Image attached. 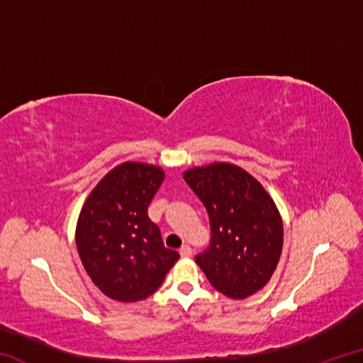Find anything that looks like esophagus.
I'll return each instance as SVG.
<instances>
[{
    "label": "esophagus",
    "instance_id": "esophagus-1",
    "mask_svg": "<svg viewBox=\"0 0 363 363\" xmlns=\"http://www.w3.org/2000/svg\"><path fill=\"white\" fill-rule=\"evenodd\" d=\"M179 255L182 257H190V256H192V248H190L189 245H182L181 250H179Z\"/></svg>",
    "mask_w": 363,
    "mask_h": 363
}]
</instances>
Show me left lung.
<instances>
[{"instance_id": "left-lung-1", "label": "left lung", "mask_w": 363, "mask_h": 363, "mask_svg": "<svg viewBox=\"0 0 363 363\" xmlns=\"http://www.w3.org/2000/svg\"><path fill=\"white\" fill-rule=\"evenodd\" d=\"M205 205L211 242L195 262L210 284L232 299L267 285L284 247V223L261 182L237 164L218 162L184 171Z\"/></svg>"}]
</instances>
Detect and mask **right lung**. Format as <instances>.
Returning a JSON list of instances; mask_svg holds the SVG:
<instances>
[{
	"label": "right lung",
	"mask_w": 363,
	"mask_h": 363,
	"mask_svg": "<svg viewBox=\"0 0 363 363\" xmlns=\"http://www.w3.org/2000/svg\"><path fill=\"white\" fill-rule=\"evenodd\" d=\"M164 179L149 163L125 162L97 182L79 211L75 242L93 284L121 303L158 290L179 253L164 248L147 208Z\"/></svg>",
	"instance_id": "add662e5"
}]
</instances>
